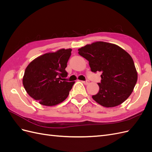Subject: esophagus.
<instances>
[{
	"label": "esophagus",
	"instance_id": "esophagus-1",
	"mask_svg": "<svg viewBox=\"0 0 152 152\" xmlns=\"http://www.w3.org/2000/svg\"><path fill=\"white\" fill-rule=\"evenodd\" d=\"M82 83L84 84L85 85H87V84H88L89 83V80H87L86 81H82Z\"/></svg>",
	"mask_w": 152,
	"mask_h": 152
}]
</instances>
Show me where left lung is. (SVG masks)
Segmentation results:
<instances>
[{"label": "left lung", "instance_id": "obj_1", "mask_svg": "<svg viewBox=\"0 0 152 152\" xmlns=\"http://www.w3.org/2000/svg\"><path fill=\"white\" fill-rule=\"evenodd\" d=\"M89 61L93 72H101L99 91L92 98L110 108L122 104L129 97L137 80V73L130 54L116 44L95 42L78 49Z\"/></svg>", "mask_w": 152, "mask_h": 152}]
</instances>
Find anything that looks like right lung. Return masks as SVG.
<instances>
[{
    "instance_id": "add662e5",
    "label": "right lung",
    "mask_w": 152,
    "mask_h": 152,
    "mask_svg": "<svg viewBox=\"0 0 152 152\" xmlns=\"http://www.w3.org/2000/svg\"><path fill=\"white\" fill-rule=\"evenodd\" d=\"M72 49L45 53L31 61L25 69L23 84L32 98L48 107L65 100L75 82H66L65 68Z\"/></svg>"
}]
</instances>
